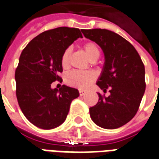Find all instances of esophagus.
<instances>
[{"instance_id":"34e87169","label":"esophagus","mask_w":159,"mask_h":159,"mask_svg":"<svg viewBox=\"0 0 159 159\" xmlns=\"http://www.w3.org/2000/svg\"><path fill=\"white\" fill-rule=\"evenodd\" d=\"M79 93H80V96H83V95H85L86 92L83 91V90H79Z\"/></svg>"}]
</instances>
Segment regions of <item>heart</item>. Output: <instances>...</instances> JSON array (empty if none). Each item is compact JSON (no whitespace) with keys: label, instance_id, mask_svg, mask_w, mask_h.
<instances>
[{"label":"heart","instance_id":"obj_1","mask_svg":"<svg viewBox=\"0 0 159 159\" xmlns=\"http://www.w3.org/2000/svg\"><path fill=\"white\" fill-rule=\"evenodd\" d=\"M86 56L92 62H94L100 56V50L97 44L93 42H88L83 47ZM71 49L67 48L65 50L61 56V66L63 68H67L70 65V57ZM95 80V75L91 71H81L73 70L68 73L66 76V82L69 85L81 89H86L91 85Z\"/></svg>","mask_w":159,"mask_h":159}]
</instances>
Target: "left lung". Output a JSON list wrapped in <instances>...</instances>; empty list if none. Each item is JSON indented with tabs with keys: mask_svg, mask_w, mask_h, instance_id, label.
Wrapping results in <instances>:
<instances>
[{
	"mask_svg": "<svg viewBox=\"0 0 159 159\" xmlns=\"http://www.w3.org/2000/svg\"><path fill=\"white\" fill-rule=\"evenodd\" d=\"M85 38L100 47L104 64L97 84L104 93L89 109L95 124L104 129H116L133 118L145 93V67L136 49L126 39L108 29H82Z\"/></svg>",
	"mask_w": 159,
	"mask_h": 159,
	"instance_id": "8db88e82",
	"label": "left lung"
}]
</instances>
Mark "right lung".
<instances>
[{"instance_id": "obj_1", "label": "right lung", "mask_w": 159, "mask_h": 159, "mask_svg": "<svg viewBox=\"0 0 159 159\" xmlns=\"http://www.w3.org/2000/svg\"><path fill=\"white\" fill-rule=\"evenodd\" d=\"M78 38H83L79 29L48 30L33 39L20 56L15 72L17 98L23 115L37 127H58L66 120L71 101L79 96L77 89L68 86L51 88L53 82L61 79L63 53Z\"/></svg>"}]
</instances>
